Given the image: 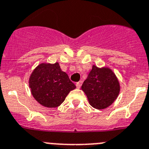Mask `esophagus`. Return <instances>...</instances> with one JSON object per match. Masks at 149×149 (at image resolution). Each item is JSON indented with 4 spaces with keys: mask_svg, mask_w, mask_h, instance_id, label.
Masks as SVG:
<instances>
[{
    "mask_svg": "<svg viewBox=\"0 0 149 149\" xmlns=\"http://www.w3.org/2000/svg\"><path fill=\"white\" fill-rule=\"evenodd\" d=\"M76 88H78V89H79V88H81V81H79V82L76 83Z\"/></svg>",
    "mask_w": 149,
    "mask_h": 149,
    "instance_id": "esophagus-1",
    "label": "esophagus"
}]
</instances>
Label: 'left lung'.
<instances>
[{
    "mask_svg": "<svg viewBox=\"0 0 149 149\" xmlns=\"http://www.w3.org/2000/svg\"><path fill=\"white\" fill-rule=\"evenodd\" d=\"M81 90L86 94L90 104L96 109L108 108L120 93V83L111 69L93 65Z\"/></svg>",
    "mask_w": 149,
    "mask_h": 149,
    "instance_id": "1",
    "label": "left lung"
}]
</instances>
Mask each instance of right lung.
<instances>
[{
  "label": "right lung",
  "instance_id": "1",
  "mask_svg": "<svg viewBox=\"0 0 149 149\" xmlns=\"http://www.w3.org/2000/svg\"><path fill=\"white\" fill-rule=\"evenodd\" d=\"M29 84L36 101L47 108L59 106L70 91L76 88L58 62L40 64L32 73Z\"/></svg>",
  "mask_w": 149,
  "mask_h": 149
}]
</instances>
